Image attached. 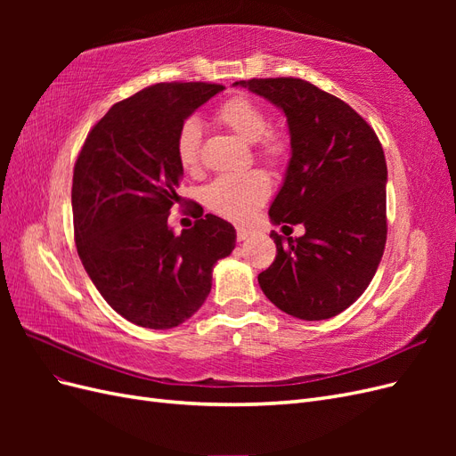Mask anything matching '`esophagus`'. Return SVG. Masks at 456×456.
<instances>
[{
  "label": "esophagus",
  "mask_w": 456,
  "mask_h": 456,
  "mask_svg": "<svg viewBox=\"0 0 456 456\" xmlns=\"http://www.w3.org/2000/svg\"><path fill=\"white\" fill-rule=\"evenodd\" d=\"M236 233H238V241H245L247 238L251 236V230L245 228V226H238V228H236Z\"/></svg>",
  "instance_id": "1"
}]
</instances>
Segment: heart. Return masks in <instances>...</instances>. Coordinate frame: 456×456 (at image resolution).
<instances>
[{
	"instance_id": "1",
	"label": "heart",
	"mask_w": 456,
	"mask_h": 456,
	"mask_svg": "<svg viewBox=\"0 0 456 456\" xmlns=\"http://www.w3.org/2000/svg\"><path fill=\"white\" fill-rule=\"evenodd\" d=\"M215 119L241 141L253 142L256 154L272 165L285 159L289 144L281 133L268 131V114L249 96H230L216 108ZM176 159L186 173L200 171L201 163V126L200 121L186 119L176 134ZM270 194V178L265 171L251 169L245 173H228L216 176L203 190V203L218 216L228 220L251 218Z\"/></svg>"
}]
</instances>
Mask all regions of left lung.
<instances>
[{
    "mask_svg": "<svg viewBox=\"0 0 456 456\" xmlns=\"http://www.w3.org/2000/svg\"><path fill=\"white\" fill-rule=\"evenodd\" d=\"M278 106L291 136L283 184L270 205L273 224H302L283 238L258 285L281 312L329 320L363 295L386 245V169L379 136L350 108L305 79L236 81Z\"/></svg>",
    "mask_w": 456,
    "mask_h": 456,
    "instance_id": "obj_1",
    "label": "left lung"
}]
</instances>
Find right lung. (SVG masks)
<instances>
[{"label":"right lung","mask_w":456,"mask_h":456,"mask_svg":"<svg viewBox=\"0 0 456 456\" xmlns=\"http://www.w3.org/2000/svg\"><path fill=\"white\" fill-rule=\"evenodd\" d=\"M223 86L158 84L114 104L81 148L72 183L77 255L104 300L127 322L171 329L211 293L213 268L236 247V230L203 215L175 233L183 167L176 134Z\"/></svg>","instance_id":"1"}]
</instances>
